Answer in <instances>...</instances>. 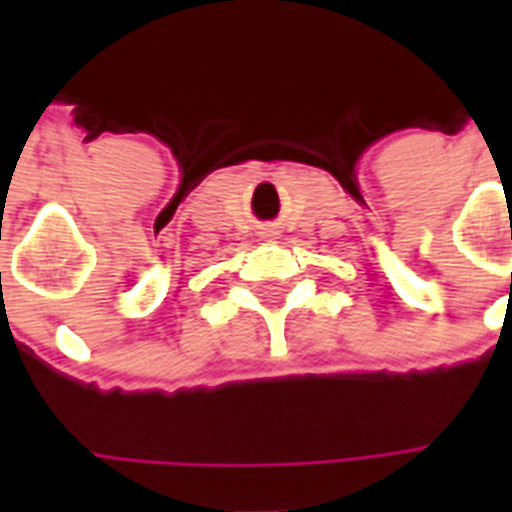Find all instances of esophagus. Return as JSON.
<instances>
[{"instance_id": "esophagus-1", "label": "esophagus", "mask_w": 512, "mask_h": 512, "mask_svg": "<svg viewBox=\"0 0 512 512\" xmlns=\"http://www.w3.org/2000/svg\"><path fill=\"white\" fill-rule=\"evenodd\" d=\"M279 231H273V228H265V236H276Z\"/></svg>"}]
</instances>
